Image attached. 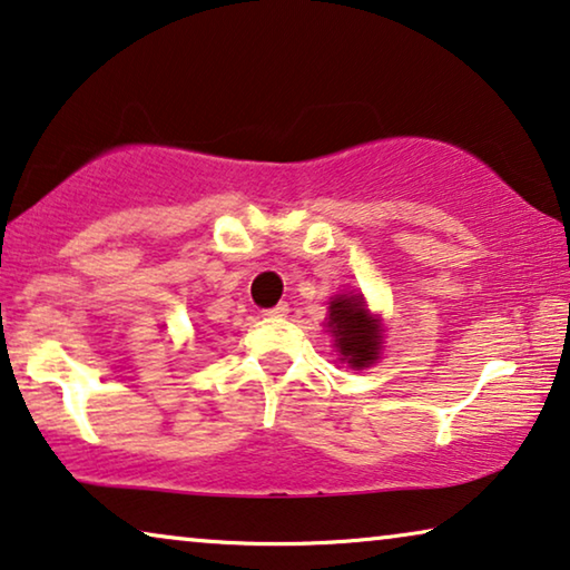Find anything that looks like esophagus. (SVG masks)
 I'll use <instances>...</instances> for the list:
<instances>
[{
    "label": "esophagus",
    "instance_id": "1",
    "mask_svg": "<svg viewBox=\"0 0 570 570\" xmlns=\"http://www.w3.org/2000/svg\"><path fill=\"white\" fill-rule=\"evenodd\" d=\"M287 311H291V308H287V303H277L275 308H267L265 311V316H269V318H285Z\"/></svg>",
    "mask_w": 570,
    "mask_h": 570
}]
</instances>
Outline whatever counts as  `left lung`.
<instances>
[{
  "label": "left lung",
  "instance_id": "1",
  "mask_svg": "<svg viewBox=\"0 0 570 570\" xmlns=\"http://www.w3.org/2000/svg\"><path fill=\"white\" fill-rule=\"evenodd\" d=\"M326 328L332 332L340 360L346 365L362 370L375 365L381 357L383 324L367 311L360 293L334 295L328 303Z\"/></svg>",
  "mask_w": 570,
  "mask_h": 570
}]
</instances>
